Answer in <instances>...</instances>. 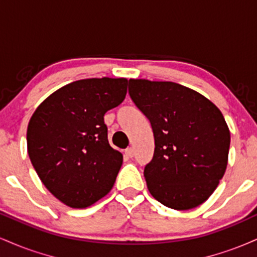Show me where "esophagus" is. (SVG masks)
I'll use <instances>...</instances> for the list:
<instances>
[{"label":"esophagus","mask_w":257,"mask_h":257,"mask_svg":"<svg viewBox=\"0 0 257 257\" xmlns=\"http://www.w3.org/2000/svg\"><path fill=\"white\" fill-rule=\"evenodd\" d=\"M125 156L128 158H132L133 156H134V150H133L132 147H128V149L125 150Z\"/></svg>","instance_id":"1"}]
</instances>
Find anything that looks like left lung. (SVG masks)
<instances>
[{
    "label": "left lung",
    "instance_id": "left-lung-1",
    "mask_svg": "<svg viewBox=\"0 0 257 257\" xmlns=\"http://www.w3.org/2000/svg\"><path fill=\"white\" fill-rule=\"evenodd\" d=\"M129 95L150 120L155 152L144 169L153 198L188 210L204 203L226 172L231 134L222 113L174 82L129 79Z\"/></svg>",
    "mask_w": 257,
    "mask_h": 257
}]
</instances>
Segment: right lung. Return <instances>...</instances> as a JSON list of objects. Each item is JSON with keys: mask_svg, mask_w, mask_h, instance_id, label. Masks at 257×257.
<instances>
[{"mask_svg": "<svg viewBox=\"0 0 257 257\" xmlns=\"http://www.w3.org/2000/svg\"><path fill=\"white\" fill-rule=\"evenodd\" d=\"M128 79L87 78L51 94L28 125L30 161L55 198L87 208L111 191L123 156L110 146L104 114L125 98Z\"/></svg>", "mask_w": 257, "mask_h": 257, "instance_id": "add662e5", "label": "right lung"}]
</instances>
